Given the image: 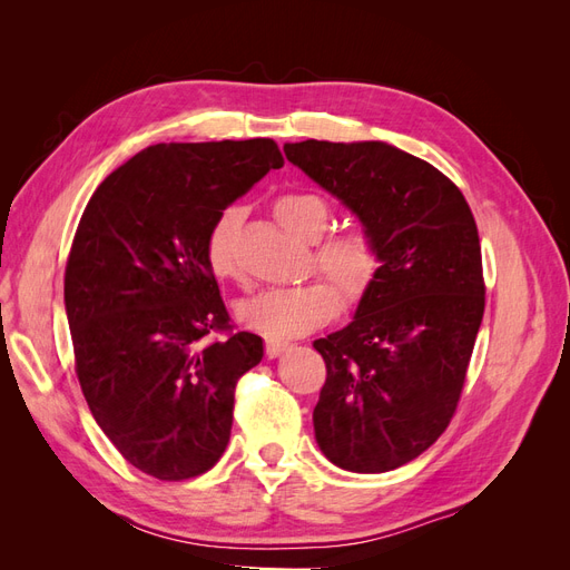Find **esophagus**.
Here are the masks:
<instances>
[{
	"label": "esophagus",
	"mask_w": 570,
	"mask_h": 570,
	"mask_svg": "<svg viewBox=\"0 0 570 570\" xmlns=\"http://www.w3.org/2000/svg\"><path fill=\"white\" fill-rule=\"evenodd\" d=\"M289 350V344L287 342H281V340H266V356L268 358H275V356H281L283 352H287Z\"/></svg>",
	"instance_id": "obj_1"
}]
</instances>
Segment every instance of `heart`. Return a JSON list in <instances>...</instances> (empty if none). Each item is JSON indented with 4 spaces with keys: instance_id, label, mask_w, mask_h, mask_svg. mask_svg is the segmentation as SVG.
Here are the masks:
<instances>
[{
    "instance_id": "heart-1",
    "label": "heart",
    "mask_w": 570,
    "mask_h": 570,
    "mask_svg": "<svg viewBox=\"0 0 570 570\" xmlns=\"http://www.w3.org/2000/svg\"><path fill=\"white\" fill-rule=\"evenodd\" d=\"M273 214L287 233L306 243L318 239L331 223V209L325 199L312 193L281 195L273 204ZM243 206H226L216 214L204 235L206 266L220 281H233L239 275L237 235L243 228ZM314 264L338 287L344 306H354L368 295L381 273V252L366 230H340L321 239L314 252ZM334 288L325 281L268 287L239 299L235 304V318L247 331L271 340L299 337L316 331L337 314L340 298Z\"/></svg>"
}]
</instances>
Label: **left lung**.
I'll use <instances>...</instances> for the list:
<instances>
[{
	"mask_svg": "<svg viewBox=\"0 0 570 570\" xmlns=\"http://www.w3.org/2000/svg\"><path fill=\"white\" fill-rule=\"evenodd\" d=\"M283 149L381 252L352 323L314 342L327 371L316 442L344 471H394L444 433L459 404L485 312L475 218L450 178L387 142Z\"/></svg>",
	"mask_w": 570,
	"mask_h": 570,
	"instance_id": "8db88e82",
	"label": "left lung"
}]
</instances>
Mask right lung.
Listing matches in <instances>:
<instances>
[{"mask_svg": "<svg viewBox=\"0 0 570 570\" xmlns=\"http://www.w3.org/2000/svg\"><path fill=\"white\" fill-rule=\"evenodd\" d=\"M283 154L268 137L161 142L101 183L68 254L63 302L97 425L135 469L202 475L226 452L235 385L264 340L230 333L204 235Z\"/></svg>", "mask_w": 570, "mask_h": 570, "instance_id": "obj_1", "label": "right lung"}]
</instances>
